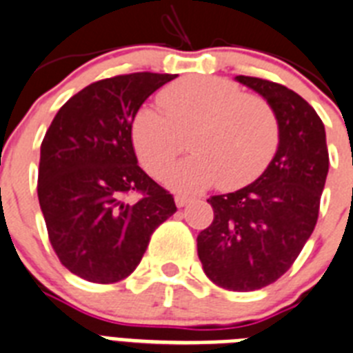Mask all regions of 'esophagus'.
<instances>
[{"label":"esophagus","instance_id":"obj_1","mask_svg":"<svg viewBox=\"0 0 353 353\" xmlns=\"http://www.w3.org/2000/svg\"><path fill=\"white\" fill-rule=\"evenodd\" d=\"M188 203H190V197H186V195H176L177 208H183V206H186Z\"/></svg>","mask_w":353,"mask_h":353}]
</instances>
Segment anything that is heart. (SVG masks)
Returning <instances> with one entry per match:
<instances>
[{
    "mask_svg": "<svg viewBox=\"0 0 353 353\" xmlns=\"http://www.w3.org/2000/svg\"><path fill=\"white\" fill-rule=\"evenodd\" d=\"M165 112L143 105L131 125L132 143L143 167L161 176L185 149L190 158L172 168V188L195 192L219 181L222 190L250 185L276 152L280 129L274 111L254 94L217 77H188L159 93Z\"/></svg>",
    "mask_w": 353,
    "mask_h": 353,
    "instance_id": "1",
    "label": "heart"
}]
</instances>
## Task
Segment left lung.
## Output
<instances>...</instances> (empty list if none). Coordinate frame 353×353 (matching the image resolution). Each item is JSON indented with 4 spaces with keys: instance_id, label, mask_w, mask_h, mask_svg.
<instances>
[{
    "instance_id": "8db88e82",
    "label": "left lung",
    "mask_w": 353,
    "mask_h": 353,
    "mask_svg": "<svg viewBox=\"0 0 353 353\" xmlns=\"http://www.w3.org/2000/svg\"><path fill=\"white\" fill-rule=\"evenodd\" d=\"M276 114L280 140L262 176L232 194L213 195V222L197 235L206 276L228 291L276 282L312 235L328 174L325 125L298 93L256 77H235Z\"/></svg>"
}]
</instances>
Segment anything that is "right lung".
Returning <instances> with one entry per match:
<instances>
[{
    "label": "right lung",
    "mask_w": 353,
    "mask_h": 353,
    "mask_svg": "<svg viewBox=\"0 0 353 353\" xmlns=\"http://www.w3.org/2000/svg\"><path fill=\"white\" fill-rule=\"evenodd\" d=\"M177 75L131 73L71 97L41 143L39 195L62 265L93 283H114L141 262L150 235L176 213L174 197L138 165L131 125L150 94ZM140 191L138 203L123 197Z\"/></svg>",
    "instance_id": "add662e5"
}]
</instances>
